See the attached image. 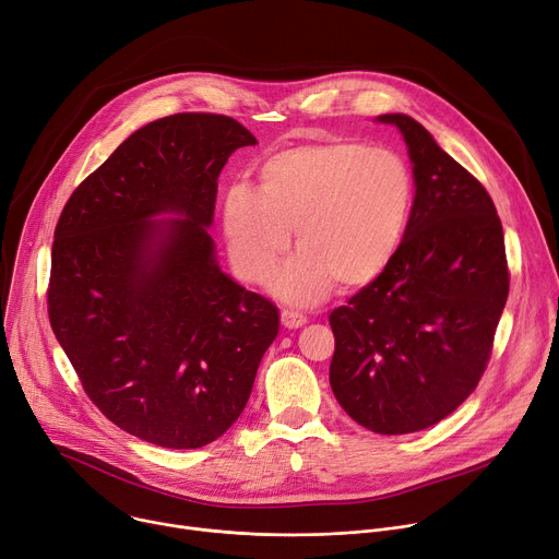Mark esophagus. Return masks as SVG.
Listing matches in <instances>:
<instances>
[{
    "label": "esophagus",
    "mask_w": 559,
    "mask_h": 559,
    "mask_svg": "<svg viewBox=\"0 0 559 559\" xmlns=\"http://www.w3.org/2000/svg\"><path fill=\"white\" fill-rule=\"evenodd\" d=\"M281 323H283L285 328L294 330V328L306 325V323H308V317H306L304 312H296V310H283V312H281Z\"/></svg>",
    "instance_id": "34e87169"
}]
</instances>
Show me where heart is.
Segmentation results:
<instances>
[{
	"label": "heart",
	"instance_id": "heart-1",
	"mask_svg": "<svg viewBox=\"0 0 559 559\" xmlns=\"http://www.w3.org/2000/svg\"><path fill=\"white\" fill-rule=\"evenodd\" d=\"M260 191L236 183L219 225L240 278L267 285L294 238L299 249L272 289L296 306L323 301L342 283L366 285L397 253L416 204V177L391 147L357 141L296 145L258 173Z\"/></svg>",
	"mask_w": 559,
	"mask_h": 559
}]
</instances>
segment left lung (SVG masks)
<instances>
[{"label":"left lung","mask_w":559,"mask_h":559,"mask_svg":"<svg viewBox=\"0 0 559 559\" xmlns=\"http://www.w3.org/2000/svg\"><path fill=\"white\" fill-rule=\"evenodd\" d=\"M404 136L416 204L389 267L332 310L330 386L361 427L427 429L467 400L488 366L508 299L495 202L412 117L382 115Z\"/></svg>","instance_id":"left-lung-1"}]
</instances>
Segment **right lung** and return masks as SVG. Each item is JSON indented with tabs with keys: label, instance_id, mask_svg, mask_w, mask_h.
<instances>
[{
	"label": "right lung",
	"instance_id": "add662e5",
	"mask_svg": "<svg viewBox=\"0 0 559 559\" xmlns=\"http://www.w3.org/2000/svg\"><path fill=\"white\" fill-rule=\"evenodd\" d=\"M255 143L231 117H164L132 132L58 219L56 340L103 416L159 448L225 433L278 334L276 306L219 270L209 234L222 168Z\"/></svg>",
	"mask_w": 559,
	"mask_h": 559
}]
</instances>
